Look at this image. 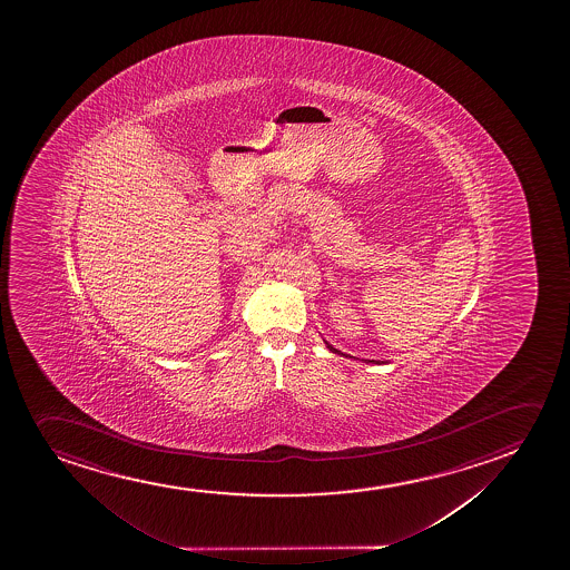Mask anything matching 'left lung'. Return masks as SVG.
Here are the masks:
<instances>
[{
	"label": "left lung",
	"mask_w": 570,
	"mask_h": 570,
	"mask_svg": "<svg viewBox=\"0 0 570 570\" xmlns=\"http://www.w3.org/2000/svg\"><path fill=\"white\" fill-rule=\"evenodd\" d=\"M326 345H327V350L334 351V353H340V351L335 350V347H332V345H330V343H326ZM372 363H374V361H372Z\"/></svg>",
	"instance_id": "1"
}]
</instances>
